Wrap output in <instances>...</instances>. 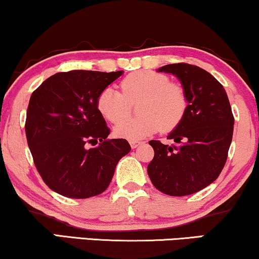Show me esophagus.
<instances>
[{
  "mask_svg": "<svg viewBox=\"0 0 259 259\" xmlns=\"http://www.w3.org/2000/svg\"><path fill=\"white\" fill-rule=\"evenodd\" d=\"M130 145L132 149H137L138 146L142 145V142H138V140H130Z\"/></svg>",
  "mask_w": 259,
  "mask_h": 259,
  "instance_id": "obj_1",
  "label": "esophagus"
}]
</instances>
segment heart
Here are the masks:
<instances>
[{"label": "heart", "instance_id": "1", "mask_svg": "<svg viewBox=\"0 0 259 259\" xmlns=\"http://www.w3.org/2000/svg\"><path fill=\"white\" fill-rule=\"evenodd\" d=\"M121 89L122 93L108 87L97 99V109L102 116L110 122H117L114 132L120 138L138 140L160 128L169 132L179 126L187 112L186 90L180 83L169 82L162 73H131L121 82ZM139 99L142 100L140 112L143 116L124 119L129 113L130 103Z\"/></svg>", "mask_w": 259, "mask_h": 259}]
</instances>
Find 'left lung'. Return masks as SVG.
Returning <instances> with one entry per match:
<instances>
[{
	"mask_svg": "<svg viewBox=\"0 0 259 259\" xmlns=\"http://www.w3.org/2000/svg\"><path fill=\"white\" fill-rule=\"evenodd\" d=\"M157 71L179 78L188 107L182 121L167 136L174 145L149 142L154 157L147 174L153 186L166 195H190L213 183L226 163L233 136L232 109L224 87L206 70L177 63Z\"/></svg>",
	"mask_w": 259,
	"mask_h": 259,
	"instance_id": "1",
	"label": "left lung"
}]
</instances>
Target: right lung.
<instances>
[{
  "label": "right lung",
  "instance_id": "right-lung-1",
  "mask_svg": "<svg viewBox=\"0 0 259 259\" xmlns=\"http://www.w3.org/2000/svg\"><path fill=\"white\" fill-rule=\"evenodd\" d=\"M122 73L59 72L33 92L27 143L44 182L60 195L88 199L103 193L116 164L131 151L126 139H107L109 128L97 109L101 92ZM87 143L97 146L88 149Z\"/></svg>",
  "mask_w": 259,
  "mask_h": 259
}]
</instances>
